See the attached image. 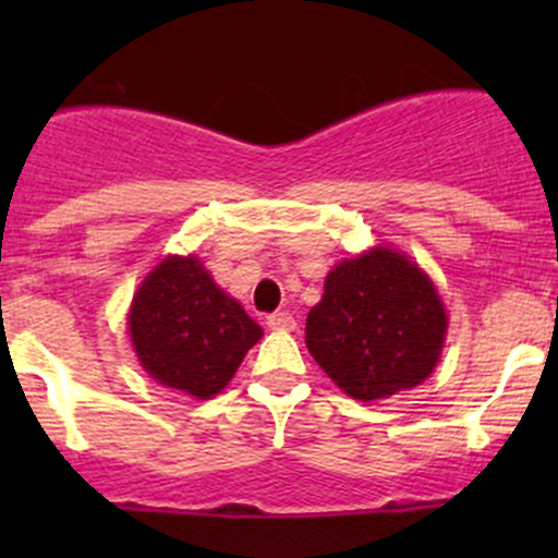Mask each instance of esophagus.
<instances>
[{"label": "esophagus", "instance_id": "34e87169", "mask_svg": "<svg viewBox=\"0 0 558 558\" xmlns=\"http://www.w3.org/2000/svg\"><path fill=\"white\" fill-rule=\"evenodd\" d=\"M267 326H269V329L291 331L296 326V320H294V315H291L289 311H278V313L267 315Z\"/></svg>", "mask_w": 558, "mask_h": 558}]
</instances>
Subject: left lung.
Returning a JSON list of instances; mask_svg holds the SVG:
<instances>
[{"label": "left lung", "instance_id": "8db88e82", "mask_svg": "<svg viewBox=\"0 0 558 558\" xmlns=\"http://www.w3.org/2000/svg\"><path fill=\"white\" fill-rule=\"evenodd\" d=\"M448 315L429 275L391 247L340 262L307 313L305 342L348 397L386 399L437 367Z\"/></svg>", "mask_w": 558, "mask_h": 558}]
</instances>
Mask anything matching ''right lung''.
<instances>
[{
	"mask_svg": "<svg viewBox=\"0 0 558 558\" xmlns=\"http://www.w3.org/2000/svg\"><path fill=\"white\" fill-rule=\"evenodd\" d=\"M129 335L156 384L210 399L262 340V326L223 294L196 256H167L137 289Z\"/></svg>",
	"mask_w": 558,
	"mask_h": 558,
	"instance_id": "add662e5",
	"label": "right lung"
}]
</instances>
